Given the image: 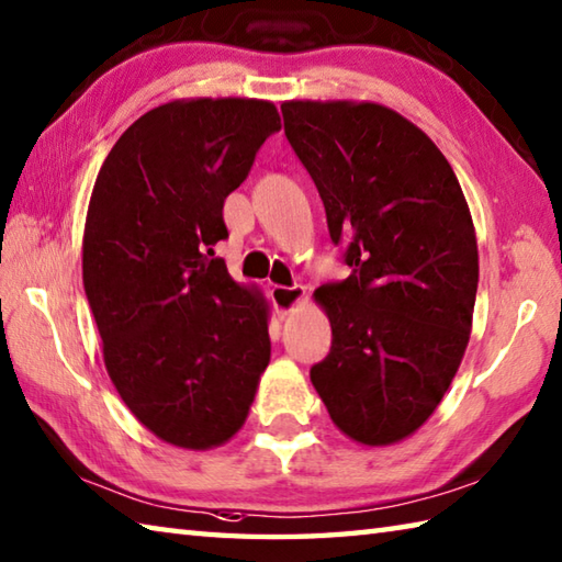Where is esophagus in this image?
I'll return each instance as SVG.
<instances>
[{
    "label": "esophagus",
    "mask_w": 562,
    "mask_h": 562,
    "mask_svg": "<svg viewBox=\"0 0 562 562\" xmlns=\"http://www.w3.org/2000/svg\"><path fill=\"white\" fill-rule=\"evenodd\" d=\"M270 300L278 312H290L294 304L304 300V288L302 284H292V288L274 284V288H270Z\"/></svg>",
    "instance_id": "1"
}]
</instances>
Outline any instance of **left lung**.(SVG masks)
<instances>
[{
	"instance_id": "obj_1",
	"label": "left lung",
	"mask_w": 562,
	"mask_h": 562,
	"mask_svg": "<svg viewBox=\"0 0 562 562\" xmlns=\"http://www.w3.org/2000/svg\"><path fill=\"white\" fill-rule=\"evenodd\" d=\"M351 274L314 292L331 349L310 379L341 432L363 445L413 435L462 361L479 282L462 187L435 142L373 103L282 105Z\"/></svg>"
}]
</instances>
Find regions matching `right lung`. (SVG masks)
<instances>
[{
    "mask_svg": "<svg viewBox=\"0 0 562 562\" xmlns=\"http://www.w3.org/2000/svg\"><path fill=\"white\" fill-rule=\"evenodd\" d=\"M274 132L265 100L159 105L122 132L90 196L83 284L108 373L147 430L187 450L240 430L270 361L268 304L211 255L228 238L223 201Z\"/></svg>",
    "mask_w": 562,
    "mask_h": 562,
    "instance_id": "right-lung-1",
    "label": "right lung"
}]
</instances>
